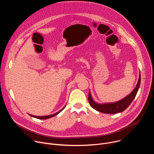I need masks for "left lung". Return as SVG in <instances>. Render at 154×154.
<instances>
[{
    "mask_svg": "<svg viewBox=\"0 0 154 154\" xmlns=\"http://www.w3.org/2000/svg\"><path fill=\"white\" fill-rule=\"evenodd\" d=\"M141 82V75H140L139 80L137 83V86L134 91L131 92L128 96L122 99L121 100L111 103H105V104H99L94 102L92 99L91 93H89L88 95V100L90 105L95 109L96 110L100 112L103 113L107 114H115L119 112H122L124 111L125 109L131 104L134 99H135L138 89L140 86Z\"/></svg>",
    "mask_w": 154,
    "mask_h": 154,
    "instance_id": "1",
    "label": "left lung"
}]
</instances>
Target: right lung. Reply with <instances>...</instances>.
I'll list each match as a JSON object with an SVG mask.
<instances>
[{"label":"right lung","instance_id":"obj_1","mask_svg":"<svg viewBox=\"0 0 154 154\" xmlns=\"http://www.w3.org/2000/svg\"><path fill=\"white\" fill-rule=\"evenodd\" d=\"M65 106H66V105L61 109V110H60L59 112H57L56 113H54V114H53V115H49V116H33V115H30L31 116H32V117H33V118H37V119H49V118H52V117H53V116H56L57 115H58L60 112H61L63 109L65 108Z\"/></svg>","mask_w":154,"mask_h":154}]
</instances>
